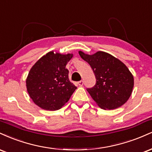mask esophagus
I'll return each mask as SVG.
<instances>
[{"mask_svg":"<svg viewBox=\"0 0 152 152\" xmlns=\"http://www.w3.org/2000/svg\"><path fill=\"white\" fill-rule=\"evenodd\" d=\"M83 84H84V82L83 81V80H80V81H79L77 83V85H79L80 87H82L83 85Z\"/></svg>","mask_w":152,"mask_h":152,"instance_id":"obj_1","label":"esophagus"}]
</instances>
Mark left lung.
<instances>
[{
  "mask_svg": "<svg viewBox=\"0 0 152 152\" xmlns=\"http://www.w3.org/2000/svg\"><path fill=\"white\" fill-rule=\"evenodd\" d=\"M79 54L90 64L95 75V85L87 90L98 106L110 110L126 103L134 87V77L128 67L105 52L88 55L79 51Z\"/></svg>",
  "mask_w": 152,
  "mask_h": 152,
  "instance_id": "8db88e82",
  "label": "left lung"
}]
</instances>
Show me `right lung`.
I'll return each mask as SVG.
<instances>
[{"label": "right lung", "mask_w": 152, "mask_h": 152, "mask_svg": "<svg viewBox=\"0 0 152 152\" xmlns=\"http://www.w3.org/2000/svg\"><path fill=\"white\" fill-rule=\"evenodd\" d=\"M73 54L50 51L30 69L26 79L27 91L39 107L55 111L67 103L77 89L69 81L65 67Z\"/></svg>", "instance_id": "obj_1"}]
</instances>
